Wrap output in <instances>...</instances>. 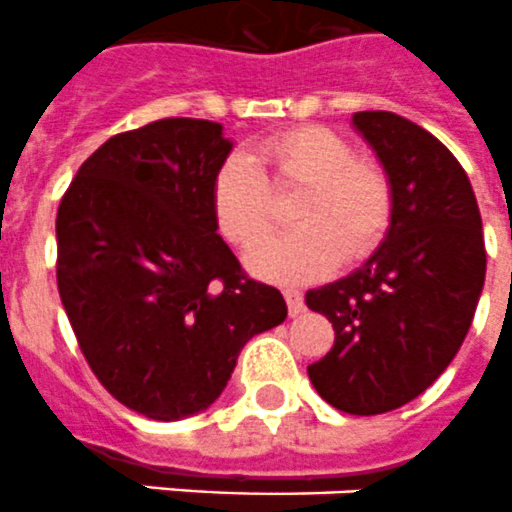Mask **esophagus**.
Listing matches in <instances>:
<instances>
[{
  "mask_svg": "<svg viewBox=\"0 0 512 512\" xmlns=\"http://www.w3.org/2000/svg\"><path fill=\"white\" fill-rule=\"evenodd\" d=\"M283 299L289 304V315L296 317L304 312V296L299 289H283Z\"/></svg>",
  "mask_w": 512,
  "mask_h": 512,
  "instance_id": "34e87169",
  "label": "esophagus"
}]
</instances>
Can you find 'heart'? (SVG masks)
Wrapping results in <instances>:
<instances>
[{
    "label": "heart",
    "instance_id": "b5f03b06",
    "mask_svg": "<svg viewBox=\"0 0 512 512\" xmlns=\"http://www.w3.org/2000/svg\"><path fill=\"white\" fill-rule=\"evenodd\" d=\"M260 169L278 184H304L291 218L299 223L249 257L265 281L307 283L359 263L380 247L393 218V184L380 163L356 156L341 132L302 124L265 137L247 153L223 158L213 176V216L221 236L249 252L270 234V190Z\"/></svg>",
    "mask_w": 512,
    "mask_h": 512
}]
</instances>
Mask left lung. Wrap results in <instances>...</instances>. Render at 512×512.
<instances>
[{"label":"left lung","mask_w":512,"mask_h":512,"mask_svg":"<svg viewBox=\"0 0 512 512\" xmlns=\"http://www.w3.org/2000/svg\"><path fill=\"white\" fill-rule=\"evenodd\" d=\"M364 135L393 184V218L367 263L307 291L336 343L307 375L338 411L401 409L461 349L487 273L482 216L458 158L435 135L390 111H359Z\"/></svg>","instance_id":"8db88e82"}]
</instances>
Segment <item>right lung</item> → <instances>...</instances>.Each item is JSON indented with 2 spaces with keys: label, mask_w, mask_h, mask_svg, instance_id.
<instances>
[{
  "label": "right lung",
  "mask_w": 512,
  "mask_h": 512,
  "mask_svg": "<svg viewBox=\"0 0 512 512\" xmlns=\"http://www.w3.org/2000/svg\"><path fill=\"white\" fill-rule=\"evenodd\" d=\"M231 143L208 119L119 132L77 169L57 213V286L85 362L137 414L208 409L244 343L286 320L218 236L210 190Z\"/></svg>",
  "instance_id": "obj_1"
}]
</instances>
